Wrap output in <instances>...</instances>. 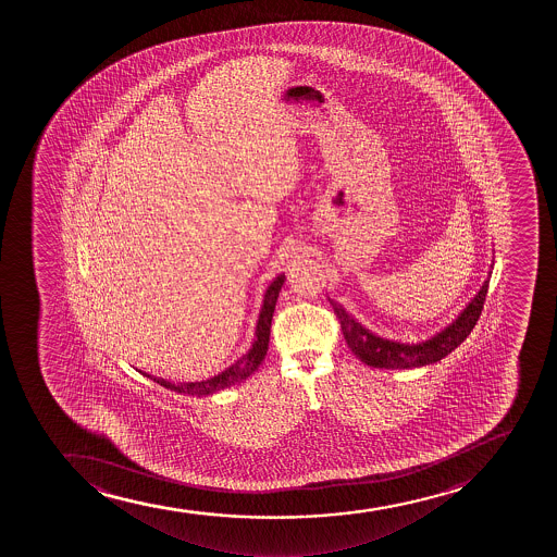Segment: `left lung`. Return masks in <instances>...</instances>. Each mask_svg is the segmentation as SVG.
Here are the masks:
<instances>
[{
	"label": "left lung",
	"mask_w": 557,
	"mask_h": 557,
	"mask_svg": "<svg viewBox=\"0 0 557 557\" xmlns=\"http://www.w3.org/2000/svg\"><path fill=\"white\" fill-rule=\"evenodd\" d=\"M487 287H490V280L484 282L475 298L471 299L465 312L449 327L444 329L428 342L417 345L398 344V342L379 338L369 333L368 329L361 327L360 323H356L339 305L334 301L331 304L342 325L345 342L363 363H368L371 368L413 369L442 360L470 336L484 309Z\"/></svg>",
	"instance_id": "1"
}]
</instances>
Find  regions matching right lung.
<instances>
[{
    "instance_id": "1",
    "label": "right lung",
    "mask_w": 557,
    "mask_h": 557,
    "mask_svg": "<svg viewBox=\"0 0 557 557\" xmlns=\"http://www.w3.org/2000/svg\"><path fill=\"white\" fill-rule=\"evenodd\" d=\"M285 275H277L274 282L270 283L269 290L264 294L263 309L259 314L258 329H256V339H253L252 349L248 350V355L243 356L239 360L232 363L228 369H224L223 373H219L213 379L205 380V382H188V384H172L164 379H153L149 374H144L148 379H153V382L161 384L166 389L177 391L184 395H212L218 391L230 387V385L239 384L243 380H247L250 374L259 368V363L263 361L267 350H269L270 339V325H272V315H274L275 301L282 290Z\"/></svg>"
}]
</instances>
